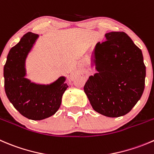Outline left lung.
<instances>
[{
  "instance_id": "obj_1",
  "label": "left lung",
  "mask_w": 154,
  "mask_h": 154,
  "mask_svg": "<svg viewBox=\"0 0 154 154\" xmlns=\"http://www.w3.org/2000/svg\"><path fill=\"white\" fill-rule=\"evenodd\" d=\"M94 50L97 73L84 86L92 108L109 117L129 113L144 89L146 67L141 50L125 32L105 34Z\"/></svg>"
}]
</instances>
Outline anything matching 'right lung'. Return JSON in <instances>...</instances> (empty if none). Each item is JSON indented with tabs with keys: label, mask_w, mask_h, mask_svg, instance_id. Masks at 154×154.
<instances>
[{
	"label": "right lung",
	"mask_w": 154,
	"mask_h": 154,
	"mask_svg": "<svg viewBox=\"0 0 154 154\" xmlns=\"http://www.w3.org/2000/svg\"><path fill=\"white\" fill-rule=\"evenodd\" d=\"M38 37L31 32L25 34L10 49L4 68L7 98L22 116L32 120H44L55 114L68 87L65 77L48 85L36 84L25 77V60Z\"/></svg>",
	"instance_id": "add662e5"
}]
</instances>
